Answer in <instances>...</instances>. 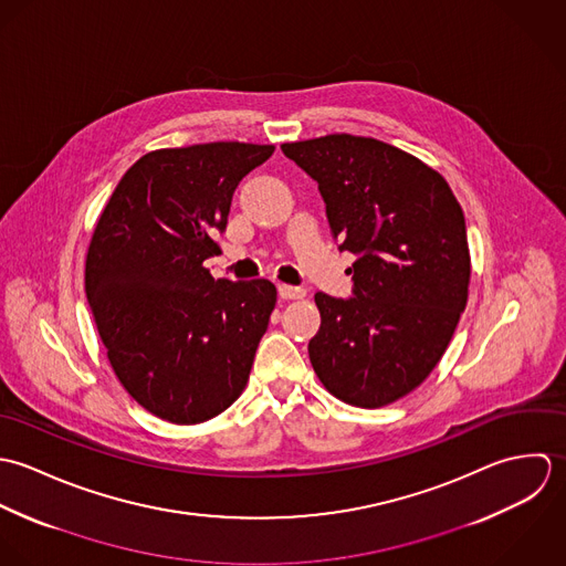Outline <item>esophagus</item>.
I'll list each match as a JSON object with an SVG mask.
<instances>
[{
    "instance_id": "1",
    "label": "esophagus",
    "mask_w": 566,
    "mask_h": 566,
    "mask_svg": "<svg viewBox=\"0 0 566 566\" xmlns=\"http://www.w3.org/2000/svg\"><path fill=\"white\" fill-rule=\"evenodd\" d=\"M277 293L282 300H302L306 297V291L302 286H291V284H280Z\"/></svg>"
}]
</instances>
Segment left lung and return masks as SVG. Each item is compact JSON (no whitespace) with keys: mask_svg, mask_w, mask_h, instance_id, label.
Masks as SVG:
<instances>
[{"mask_svg":"<svg viewBox=\"0 0 566 566\" xmlns=\"http://www.w3.org/2000/svg\"><path fill=\"white\" fill-rule=\"evenodd\" d=\"M282 153L319 184L339 251L356 255L352 297L315 295L313 369L343 402L385 407L433 371L465 308L461 206L438 170L374 137L335 133Z\"/></svg>","mask_w":566,"mask_h":566,"instance_id":"1","label":"left lung"}]
</instances>
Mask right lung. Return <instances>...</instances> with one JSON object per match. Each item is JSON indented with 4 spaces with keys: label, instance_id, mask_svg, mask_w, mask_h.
Listing matches in <instances>:
<instances>
[{
    "label": "right lung",
    "instance_id": "right-lung-1",
    "mask_svg": "<svg viewBox=\"0 0 566 566\" xmlns=\"http://www.w3.org/2000/svg\"><path fill=\"white\" fill-rule=\"evenodd\" d=\"M271 144L212 142L139 157L94 229L85 293L122 387L153 416L199 424L242 394L277 291L214 280L231 197Z\"/></svg>",
    "mask_w": 566,
    "mask_h": 566
}]
</instances>
